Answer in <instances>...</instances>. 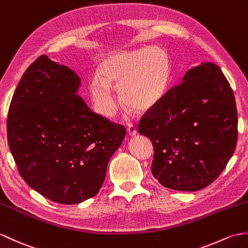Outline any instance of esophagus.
<instances>
[{"instance_id": "esophagus-1", "label": "esophagus", "mask_w": 248, "mask_h": 248, "mask_svg": "<svg viewBox=\"0 0 248 248\" xmlns=\"http://www.w3.org/2000/svg\"><path fill=\"white\" fill-rule=\"evenodd\" d=\"M128 133H129V135H131V136H134V135H136V133H137V130H136V128H135V125L133 124H128Z\"/></svg>"}]
</instances>
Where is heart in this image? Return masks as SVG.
Here are the masks:
<instances>
[{"label": "heart", "instance_id": "obj_1", "mask_svg": "<svg viewBox=\"0 0 248 248\" xmlns=\"http://www.w3.org/2000/svg\"><path fill=\"white\" fill-rule=\"evenodd\" d=\"M171 77L168 56L158 47L116 54L103 62L101 77L91 79L90 90L96 111L112 117L117 103L110 85L118 88L123 105L135 112H146L164 97Z\"/></svg>", "mask_w": 248, "mask_h": 248}]
</instances>
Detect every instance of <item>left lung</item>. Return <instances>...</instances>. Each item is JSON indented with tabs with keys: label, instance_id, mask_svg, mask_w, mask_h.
<instances>
[{
	"label": "left lung",
	"instance_id": "left-lung-1",
	"mask_svg": "<svg viewBox=\"0 0 248 248\" xmlns=\"http://www.w3.org/2000/svg\"><path fill=\"white\" fill-rule=\"evenodd\" d=\"M154 147L151 172L164 187L197 191L225 169L238 140L234 95L221 68L189 70L138 124Z\"/></svg>",
	"mask_w": 248,
	"mask_h": 248
}]
</instances>
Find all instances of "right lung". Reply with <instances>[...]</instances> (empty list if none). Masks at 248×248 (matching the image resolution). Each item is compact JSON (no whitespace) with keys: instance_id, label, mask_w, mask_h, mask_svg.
I'll use <instances>...</instances> for the list:
<instances>
[{"instance_id":"right-lung-1","label":"right lung","mask_w":248,"mask_h":248,"mask_svg":"<svg viewBox=\"0 0 248 248\" xmlns=\"http://www.w3.org/2000/svg\"><path fill=\"white\" fill-rule=\"evenodd\" d=\"M80 79L45 55L28 66L7 116L10 152L23 180L44 198L73 205L95 197L123 124L93 112L76 92Z\"/></svg>"}]
</instances>
